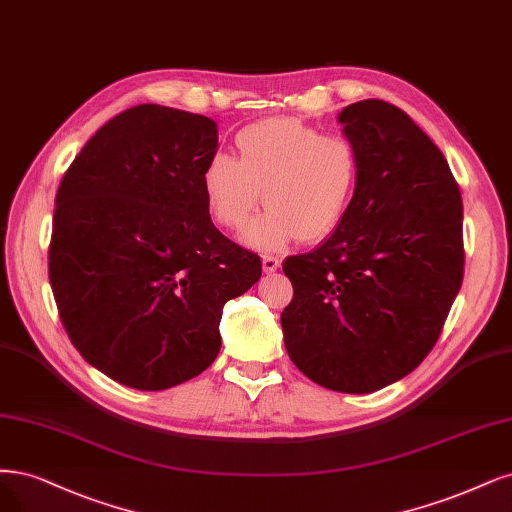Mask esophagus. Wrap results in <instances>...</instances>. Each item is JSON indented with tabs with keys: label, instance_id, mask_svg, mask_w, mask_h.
<instances>
[{
	"label": "esophagus",
	"instance_id": "obj_1",
	"mask_svg": "<svg viewBox=\"0 0 512 512\" xmlns=\"http://www.w3.org/2000/svg\"><path fill=\"white\" fill-rule=\"evenodd\" d=\"M281 260L277 256H262V269L264 273H275L279 269Z\"/></svg>",
	"mask_w": 512,
	"mask_h": 512
}]
</instances>
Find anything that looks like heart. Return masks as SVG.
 <instances>
[{
    "instance_id": "1",
    "label": "heart",
    "mask_w": 512,
    "mask_h": 512,
    "mask_svg": "<svg viewBox=\"0 0 512 512\" xmlns=\"http://www.w3.org/2000/svg\"><path fill=\"white\" fill-rule=\"evenodd\" d=\"M235 144L239 158L216 152L203 171L209 211L222 226L243 228L262 190L269 209L245 231L258 250H281L294 237L324 239L339 226L360 175L347 137L322 135L294 118H267L243 127Z\"/></svg>"
}]
</instances>
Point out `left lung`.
I'll return each mask as SVG.
<instances>
[{
    "instance_id": "1",
    "label": "left lung",
    "mask_w": 512,
    "mask_h": 512,
    "mask_svg": "<svg viewBox=\"0 0 512 512\" xmlns=\"http://www.w3.org/2000/svg\"><path fill=\"white\" fill-rule=\"evenodd\" d=\"M337 120L358 152L356 192L322 245L284 260L294 296L281 328L303 375L368 394L438 341L464 279V211L447 158L409 114L364 99Z\"/></svg>"
}]
</instances>
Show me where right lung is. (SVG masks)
I'll use <instances>...</instances> for the list:
<instances>
[{
    "label": "right lung",
    "instance_id": "right-lung-1",
    "mask_svg": "<svg viewBox=\"0 0 512 512\" xmlns=\"http://www.w3.org/2000/svg\"><path fill=\"white\" fill-rule=\"evenodd\" d=\"M216 122L144 103L114 116L65 171L48 277L80 356L144 392L216 360L222 307L262 275L209 218L203 171Z\"/></svg>",
    "mask_w": 512,
    "mask_h": 512
}]
</instances>
